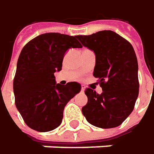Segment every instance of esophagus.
Instances as JSON below:
<instances>
[{"mask_svg": "<svg viewBox=\"0 0 154 154\" xmlns=\"http://www.w3.org/2000/svg\"><path fill=\"white\" fill-rule=\"evenodd\" d=\"M85 91V87H84V85H82V92H84Z\"/></svg>", "mask_w": 154, "mask_h": 154, "instance_id": "34e87169", "label": "esophagus"}]
</instances>
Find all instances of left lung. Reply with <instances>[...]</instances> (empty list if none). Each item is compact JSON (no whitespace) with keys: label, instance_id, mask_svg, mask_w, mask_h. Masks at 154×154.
I'll return each mask as SVG.
<instances>
[{"label":"left lung","instance_id":"left-lung-1","mask_svg":"<svg viewBox=\"0 0 154 154\" xmlns=\"http://www.w3.org/2000/svg\"><path fill=\"white\" fill-rule=\"evenodd\" d=\"M82 46L95 54L94 77L102 93L88 88V103L82 108L87 121L95 127L119 126L132 112L139 94L138 63L132 45L112 30L77 35Z\"/></svg>","mask_w":154,"mask_h":154}]
</instances>
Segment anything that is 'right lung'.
<instances>
[{
  "label": "right lung",
  "instance_id": "right-lung-1",
  "mask_svg": "<svg viewBox=\"0 0 154 154\" xmlns=\"http://www.w3.org/2000/svg\"><path fill=\"white\" fill-rule=\"evenodd\" d=\"M76 36L45 33L29 41L20 53L14 80L16 107L32 130L48 132L60 125L68 101L81 91L77 82L56 83L54 73L70 48H81Z\"/></svg>",
  "mask_w": 154,
  "mask_h": 154
}]
</instances>
